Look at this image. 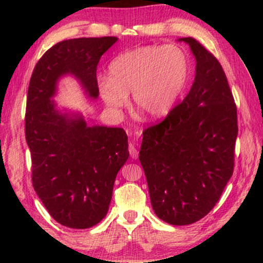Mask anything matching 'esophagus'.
I'll return each instance as SVG.
<instances>
[{
  "instance_id": "esophagus-1",
  "label": "esophagus",
  "mask_w": 263,
  "mask_h": 263,
  "mask_svg": "<svg viewBox=\"0 0 263 263\" xmlns=\"http://www.w3.org/2000/svg\"><path fill=\"white\" fill-rule=\"evenodd\" d=\"M128 152H130V155H131V158L132 159H137L138 158V151H137V148H136V146L133 145V144H130L128 145Z\"/></svg>"
}]
</instances>
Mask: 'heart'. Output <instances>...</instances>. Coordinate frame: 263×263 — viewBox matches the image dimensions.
Listing matches in <instances>:
<instances>
[{
  "label": "heart",
  "mask_w": 263,
  "mask_h": 263,
  "mask_svg": "<svg viewBox=\"0 0 263 263\" xmlns=\"http://www.w3.org/2000/svg\"><path fill=\"white\" fill-rule=\"evenodd\" d=\"M190 65L185 52L175 45L141 46L111 61L109 78H100L104 103L119 110L128 102L151 118H161L174 108L188 83Z\"/></svg>",
  "instance_id": "1"
}]
</instances>
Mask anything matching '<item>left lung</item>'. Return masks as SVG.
Returning a JSON list of instances; mask_svg holds the SVG:
<instances>
[{"mask_svg": "<svg viewBox=\"0 0 263 263\" xmlns=\"http://www.w3.org/2000/svg\"><path fill=\"white\" fill-rule=\"evenodd\" d=\"M189 94L157 125L142 132L139 160L152 208L172 225L202 219L219 201L233 174L237 106L219 61L196 39Z\"/></svg>", "mask_w": 263, "mask_h": 263, "instance_id": "left-lung-1", "label": "left lung"}]
</instances>
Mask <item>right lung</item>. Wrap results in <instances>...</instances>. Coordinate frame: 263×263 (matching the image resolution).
I'll return each mask as SVG.
<instances>
[{
    "mask_svg": "<svg viewBox=\"0 0 263 263\" xmlns=\"http://www.w3.org/2000/svg\"><path fill=\"white\" fill-rule=\"evenodd\" d=\"M117 37L75 38L55 44L31 75L25 138L32 160V184L53 219L69 229H89L103 219L117 173L128 158L121 127L88 126L81 115L61 114L57 83L72 74L92 100L99 96L96 69Z\"/></svg>",
    "mask_w": 263,
    "mask_h": 263,
    "instance_id": "obj_1",
    "label": "right lung"
}]
</instances>
